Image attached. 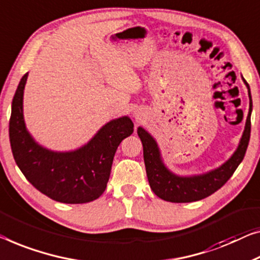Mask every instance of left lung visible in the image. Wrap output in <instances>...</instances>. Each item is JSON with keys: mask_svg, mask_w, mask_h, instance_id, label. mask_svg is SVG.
Listing matches in <instances>:
<instances>
[{"mask_svg": "<svg viewBox=\"0 0 260 260\" xmlns=\"http://www.w3.org/2000/svg\"><path fill=\"white\" fill-rule=\"evenodd\" d=\"M243 81L246 85L250 98V108L245 122V129L243 132L242 139L236 152L232 154V156L225 164L214 170L201 174V175H175L165 166L160 149H158L154 138L142 127H139L138 135L141 139L143 146V160H145L147 177H148L150 188L157 197L173 203L195 202V201L203 200L218 190L232 176V174L235 173V170L237 169L245 156L251 133L252 98H251L249 84L244 78Z\"/></svg>", "mask_w": 260, "mask_h": 260, "instance_id": "left-lung-1", "label": "left lung"}]
</instances>
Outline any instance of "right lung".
Masks as SVG:
<instances>
[{
  "label": "right lung",
  "instance_id": "add662e5",
  "mask_svg": "<svg viewBox=\"0 0 260 260\" xmlns=\"http://www.w3.org/2000/svg\"><path fill=\"white\" fill-rule=\"evenodd\" d=\"M28 78L19 81L11 104L9 139L15 162L37 190L61 203L94 201L105 191L118 146L134 125L128 117L111 120L86 145L71 152H53L34 140L23 117V93Z\"/></svg>",
  "mask_w": 260,
  "mask_h": 260
}]
</instances>
